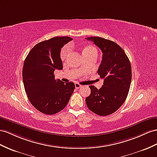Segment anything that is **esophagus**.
Returning a JSON list of instances; mask_svg holds the SVG:
<instances>
[{"label":"esophagus","mask_w":157,"mask_h":157,"mask_svg":"<svg viewBox=\"0 0 157 157\" xmlns=\"http://www.w3.org/2000/svg\"><path fill=\"white\" fill-rule=\"evenodd\" d=\"M75 87L76 89H79V87H82V86L80 85V84H79V83H75Z\"/></svg>","instance_id":"34e87169"}]
</instances>
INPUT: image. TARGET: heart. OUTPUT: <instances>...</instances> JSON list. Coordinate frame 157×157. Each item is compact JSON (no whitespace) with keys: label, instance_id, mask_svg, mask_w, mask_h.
<instances>
[{"label":"heart","instance_id":"b5f03b06","mask_svg":"<svg viewBox=\"0 0 157 157\" xmlns=\"http://www.w3.org/2000/svg\"><path fill=\"white\" fill-rule=\"evenodd\" d=\"M70 50H71V47L69 45L64 46L62 48L61 53H60V57H61V59L63 60L67 58L68 54L70 53ZM86 53H97L98 54V52H97V50H96V48L95 47L88 46L83 51V54H86Z\"/></svg>","mask_w":157,"mask_h":157}]
</instances>
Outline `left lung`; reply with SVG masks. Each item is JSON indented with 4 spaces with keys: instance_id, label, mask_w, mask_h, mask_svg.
Returning a JSON list of instances; mask_svg holds the SVG:
<instances>
[{
    "instance_id": "left-lung-1",
    "label": "left lung",
    "mask_w": 157,
    "mask_h": 157,
    "mask_svg": "<svg viewBox=\"0 0 157 157\" xmlns=\"http://www.w3.org/2000/svg\"><path fill=\"white\" fill-rule=\"evenodd\" d=\"M100 48L103 53L98 71L104 79L103 85L98 90L90 86L91 94L86 99L90 111L100 116L111 115L125 101L131 82V66L125 52L117 43L100 37L86 38Z\"/></svg>"
}]
</instances>
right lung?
Segmentation results:
<instances>
[{"label":"right lung","mask_w":157,"mask_h":157,"mask_svg":"<svg viewBox=\"0 0 157 157\" xmlns=\"http://www.w3.org/2000/svg\"><path fill=\"white\" fill-rule=\"evenodd\" d=\"M72 38L54 37L33 47L23 65L22 79L29 101L36 109L54 115L67 105L75 89L73 82L55 79V70H62L60 50Z\"/></svg>","instance_id":"right-lung-1"}]
</instances>
